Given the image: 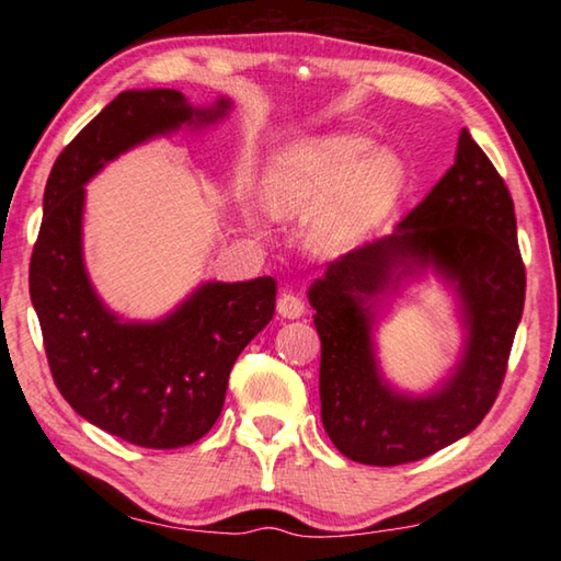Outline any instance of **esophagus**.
<instances>
[{
    "instance_id": "esophagus-1",
    "label": "esophagus",
    "mask_w": 561,
    "mask_h": 561,
    "mask_svg": "<svg viewBox=\"0 0 561 561\" xmlns=\"http://www.w3.org/2000/svg\"><path fill=\"white\" fill-rule=\"evenodd\" d=\"M304 309H307L304 307V299L294 291H284L277 301V311L284 319H299L304 314Z\"/></svg>"
}]
</instances>
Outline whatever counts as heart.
I'll return each instance as SVG.
<instances>
[{
    "label": "heart",
    "mask_w": 561,
    "mask_h": 561,
    "mask_svg": "<svg viewBox=\"0 0 561 561\" xmlns=\"http://www.w3.org/2000/svg\"><path fill=\"white\" fill-rule=\"evenodd\" d=\"M368 144L356 136L309 140L291 148L272 175L270 203L287 205L297 197H324L336 193L329 213V230L351 234L376 220L393 203L403 185V168L393 156H366Z\"/></svg>",
    "instance_id": "obj_1"
}]
</instances>
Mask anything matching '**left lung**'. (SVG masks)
<instances>
[{"mask_svg": "<svg viewBox=\"0 0 561 561\" xmlns=\"http://www.w3.org/2000/svg\"><path fill=\"white\" fill-rule=\"evenodd\" d=\"M428 266L459 291L469 339L448 382L428 397H408L377 371L375 299ZM525 282L515 203L462 128L455 165L396 230L331 262L309 287L321 339V423L339 453L391 468L478 428L505 381Z\"/></svg>", "mask_w": 561, "mask_h": 561, "instance_id": "8db88e82", "label": "left lung"}]
</instances>
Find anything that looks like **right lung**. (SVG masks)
Listing matches in <instances>:
<instances>
[{
  "instance_id": "obj_1",
  "label": "right lung",
  "mask_w": 561,
  "mask_h": 561,
  "mask_svg": "<svg viewBox=\"0 0 561 561\" xmlns=\"http://www.w3.org/2000/svg\"><path fill=\"white\" fill-rule=\"evenodd\" d=\"M227 111V99L193 108L173 89L123 91L61 150L46 180L30 294L54 383L81 417L140 448H183L213 428L237 356L274 317L277 282H207L165 319L123 321L83 267V185L128 148Z\"/></svg>"
}]
</instances>
